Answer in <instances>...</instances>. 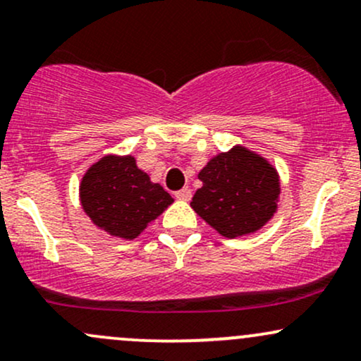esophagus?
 I'll return each mask as SVG.
<instances>
[{"label": "esophagus", "instance_id": "1", "mask_svg": "<svg viewBox=\"0 0 361 361\" xmlns=\"http://www.w3.org/2000/svg\"><path fill=\"white\" fill-rule=\"evenodd\" d=\"M175 197L178 198V200H190V198H192V190H190L188 186H185V188L178 190V192L175 193Z\"/></svg>", "mask_w": 361, "mask_h": 361}]
</instances>
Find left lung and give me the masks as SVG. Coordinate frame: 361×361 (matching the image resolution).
<instances>
[{
	"mask_svg": "<svg viewBox=\"0 0 361 361\" xmlns=\"http://www.w3.org/2000/svg\"><path fill=\"white\" fill-rule=\"evenodd\" d=\"M198 180L190 205L224 238L256 233L276 212L279 173L250 149L234 146L212 157Z\"/></svg>",
	"mask_w": 361,
	"mask_h": 361,
	"instance_id": "8db88e82",
	"label": "left lung"
}]
</instances>
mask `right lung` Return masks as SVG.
<instances>
[{
	"instance_id": "add662e5",
	"label": "right lung",
	"mask_w": 361,
	"mask_h": 361,
	"mask_svg": "<svg viewBox=\"0 0 361 361\" xmlns=\"http://www.w3.org/2000/svg\"><path fill=\"white\" fill-rule=\"evenodd\" d=\"M80 198L94 226L122 239L137 238L173 204L171 195L152 183L130 154L97 161L82 176Z\"/></svg>"
}]
</instances>
